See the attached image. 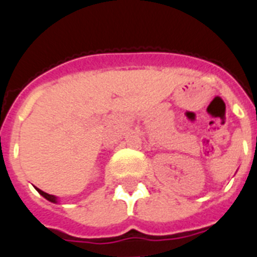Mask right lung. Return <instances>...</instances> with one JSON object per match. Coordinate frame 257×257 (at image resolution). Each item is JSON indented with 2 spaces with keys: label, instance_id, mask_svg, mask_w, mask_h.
I'll return each instance as SVG.
<instances>
[{
  "label": "right lung",
  "instance_id": "obj_1",
  "mask_svg": "<svg viewBox=\"0 0 257 257\" xmlns=\"http://www.w3.org/2000/svg\"><path fill=\"white\" fill-rule=\"evenodd\" d=\"M36 189H37V192L40 193L41 196H44L45 198L47 199V201H50V202H56V197H54V196H51V194H47V193H45V192H42V190L41 189H38V188H36Z\"/></svg>",
  "mask_w": 257,
  "mask_h": 257
}]
</instances>
